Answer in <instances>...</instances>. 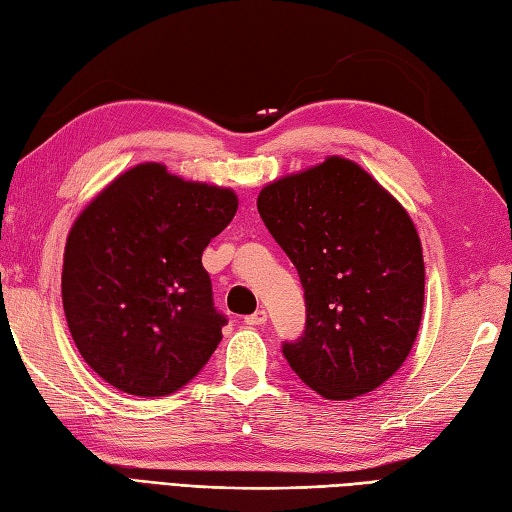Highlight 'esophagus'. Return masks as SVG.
Wrapping results in <instances>:
<instances>
[{"label": "esophagus", "instance_id": "1", "mask_svg": "<svg viewBox=\"0 0 512 512\" xmlns=\"http://www.w3.org/2000/svg\"><path fill=\"white\" fill-rule=\"evenodd\" d=\"M265 322H267V311L265 309H258L256 314L245 318V325H249V327H260V325H265Z\"/></svg>", "mask_w": 512, "mask_h": 512}]
</instances>
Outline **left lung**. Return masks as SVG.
I'll return each mask as SVG.
<instances>
[{
  "mask_svg": "<svg viewBox=\"0 0 512 512\" xmlns=\"http://www.w3.org/2000/svg\"><path fill=\"white\" fill-rule=\"evenodd\" d=\"M256 205L305 289V331L283 344L289 367L327 400L378 389L409 358L424 311L409 212L344 156L267 183Z\"/></svg>",
  "mask_w": 512,
  "mask_h": 512,
  "instance_id": "1",
  "label": "left lung"
}]
</instances>
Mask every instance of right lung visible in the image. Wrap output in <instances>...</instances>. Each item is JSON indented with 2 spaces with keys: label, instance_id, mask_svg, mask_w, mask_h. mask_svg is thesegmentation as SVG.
I'll return each mask as SVG.
<instances>
[{
  "label": "right lung",
  "instance_id": "add662e5",
  "mask_svg": "<svg viewBox=\"0 0 512 512\" xmlns=\"http://www.w3.org/2000/svg\"><path fill=\"white\" fill-rule=\"evenodd\" d=\"M238 210L234 190L139 163L72 223L61 298L81 358L114 389L141 398L179 391L223 338L201 263Z\"/></svg>",
  "mask_w": 512,
  "mask_h": 512
}]
</instances>
